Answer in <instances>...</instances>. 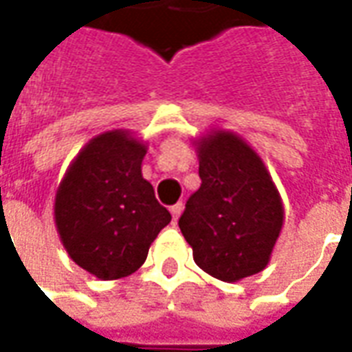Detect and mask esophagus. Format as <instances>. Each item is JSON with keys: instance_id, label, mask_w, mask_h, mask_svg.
Instances as JSON below:
<instances>
[{"instance_id": "1", "label": "esophagus", "mask_w": 352, "mask_h": 352, "mask_svg": "<svg viewBox=\"0 0 352 352\" xmlns=\"http://www.w3.org/2000/svg\"><path fill=\"white\" fill-rule=\"evenodd\" d=\"M183 209H184V206L181 204V201H179V204H175V206L169 209V211H171V214H173V221L177 222V219H179V217H181V213H183Z\"/></svg>"}]
</instances>
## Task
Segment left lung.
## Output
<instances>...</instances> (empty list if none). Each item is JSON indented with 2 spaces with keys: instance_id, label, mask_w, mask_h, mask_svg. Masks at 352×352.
I'll list each match as a JSON object with an SVG mask.
<instances>
[{
  "instance_id": "1",
  "label": "left lung",
  "mask_w": 352,
  "mask_h": 352,
  "mask_svg": "<svg viewBox=\"0 0 352 352\" xmlns=\"http://www.w3.org/2000/svg\"><path fill=\"white\" fill-rule=\"evenodd\" d=\"M194 145L201 186L186 201L179 228L204 272L236 283L272 258L283 199L262 158L237 133L211 130Z\"/></svg>"
}]
</instances>
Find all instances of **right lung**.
<instances>
[{"mask_svg":"<svg viewBox=\"0 0 352 352\" xmlns=\"http://www.w3.org/2000/svg\"><path fill=\"white\" fill-rule=\"evenodd\" d=\"M146 143L130 130L103 131L73 158L54 198L69 258L101 280L138 272L171 214L143 179Z\"/></svg>","mask_w":352,"mask_h":352,"instance_id":"1","label":"right lung"}]
</instances>
